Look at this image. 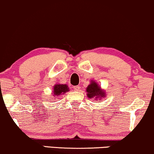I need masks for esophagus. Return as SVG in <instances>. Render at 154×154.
I'll return each instance as SVG.
<instances>
[{"label":"esophagus","mask_w":154,"mask_h":154,"mask_svg":"<svg viewBox=\"0 0 154 154\" xmlns=\"http://www.w3.org/2000/svg\"><path fill=\"white\" fill-rule=\"evenodd\" d=\"M80 88L81 87H79V86H75L73 87V89H74V90L75 91H79V89H80Z\"/></svg>","instance_id":"34e87169"}]
</instances>
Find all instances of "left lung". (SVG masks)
Wrapping results in <instances>:
<instances>
[{"instance_id":"obj_1","label":"left lung","mask_w":154,"mask_h":154,"mask_svg":"<svg viewBox=\"0 0 154 154\" xmlns=\"http://www.w3.org/2000/svg\"><path fill=\"white\" fill-rule=\"evenodd\" d=\"M87 96L89 99H93L95 101H101L106 97V91L102 89L94 80H91L90 84L86 88Z\"/></svg>"}]
</instances>
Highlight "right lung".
Segmentation results:
<instances>
[{
	"label": "right lung",
	"mask_w": 154,
	"mask_h": 154,
	"mask_svg": "<svg viewBox=\"0 0 154 154\" xmlns=\"http://www.w3.org/2000/svg\"><path fill=\"white\" fill-rule=\"evenodd\" d=\"M69 89L66 84H55L53 86V91H52V98H55L56 97L64 94L67 91H69Z\"/></svg>",
	"instance_id": "right-lung-1"
}]
</instances>
